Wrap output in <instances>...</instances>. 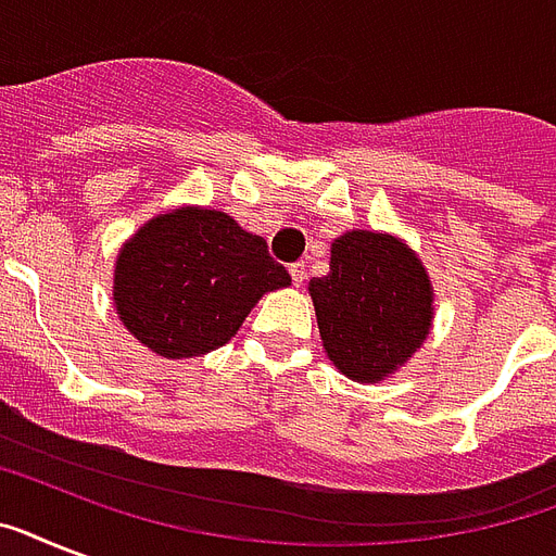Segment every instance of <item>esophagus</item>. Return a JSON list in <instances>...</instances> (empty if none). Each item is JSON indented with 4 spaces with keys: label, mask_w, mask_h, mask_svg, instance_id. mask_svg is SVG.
I'll use <instances>...</instances> for the list:
<instances>
[{
    "label": "esophagus",
    "mask_w": 556,
    "mask_h": 556,
    "mask_svg": "<svg viewBox=\"0 0 556 556\" xmlns=\"http://www.w3.org/2000/svg\"><path fill=\"white\" fill-rule=\"evenodd\" d=\"M291 279H294V286L300 288L305 282V262H294V265H291Z\"/></svg>",
    "instance_id": "esophagus-1"
}]
</instances>
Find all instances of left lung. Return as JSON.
<instances>
[{"instance_id": "left-lung-1", "label": "left lung", "mask_w": 556, "mask_h": 556, "mask_svg": "<svg viewBox=\"0 0 556 556\" xmlns=\"http://www.w3.org/2000/svg\"><path fill=\"white\" fill-rule=\"evenodd\" d=\"M323 349L346 378H389L430 334L432 286L401 239L349 230L331 242V270L308 282Z\"/></svg>"}]
</instances>
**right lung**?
I'll list each match as a JSON object with an SVG mask.
<instances>
[{
  "mask_svg": "<svg viewBox=\"0 0 556 556\" xmlns=\"http://www.w3.org/2000/svg\"><path fill=\"white\" fill-rule=\"evenodd\" d=\"M288 282L262 236L222 210L178 207L150 218L121 248L112 296L138 343L181 361L225 346L260 296Z\"/></svg>",
  "mask_w": 556,
  "mask_h": 556,
  "instance_id": "obj_1",
  "label": "right lung"
}]
</instances>
